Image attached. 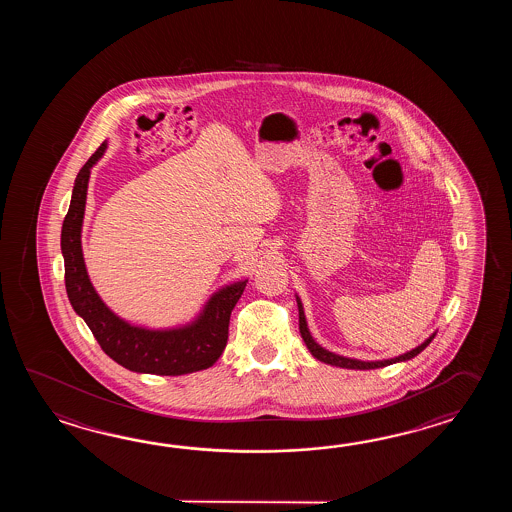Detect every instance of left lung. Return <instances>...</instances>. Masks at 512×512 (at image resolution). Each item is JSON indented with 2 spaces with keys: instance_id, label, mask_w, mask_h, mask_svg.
Wrapping results in <instances>:
<instances>
[{
  "instance_id": "obj_1",
  "label": "left lung",
  "mask_w": 512,
  "mask_h": 512,
  "mask_svg": "<svg viewBox=\"0 0 512 512\" xmlns=\"http://www.w3.org/2000/svg\"><path fill=\"white\" fill-rule=\"evenodd\" d=\"M296 302H298V315H300V333H302V338H304L305 346H307V349L311 351V355H313L316 360L326 362V364H331V366H338V368H346V370H375V368H384V366H390V364H395V362H404V360L414 359L415 355H419V353H421V351H423V349H425L435 337L434 333L432 337L426 338L425 342H423L421 346H417V348L412 349V351H408V353H404V355H399V357H395V359L364 362V360L340 357V355H335V353H331V351H327V349L316 344L313 337H311V333H309V329H307L304 307H302V302H300V298H298V296H296Z\"/></svg>"
}]
</instances>
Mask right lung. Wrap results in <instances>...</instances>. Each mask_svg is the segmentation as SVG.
I'll use <instances>...</instances> for the list:
<instances>
[{"instance_id": "right-lung-1", "label": "right lung", "mask_w": 512, "mask_h": 512, "mask_svg": "<svg viewBox=\"0 0 512 512\" xmlns=\"http://www.w3.org/2000/svg\"><path fill=\"white\" fill-rule=\"evenodd\" d=\"M98 146L78 172L71 205L62 225V254L66 263V291L77 315L84 318L102 351L126 370L152 375H185L207 370L221 357L229 338L230 313L243 294L247 280L232 283L214 294L196 322L177 329L131 326L109 311L89 282L82 256V221L86 210L87 181L93 164L104 155Z\"/></svg>"}]
</instances>
